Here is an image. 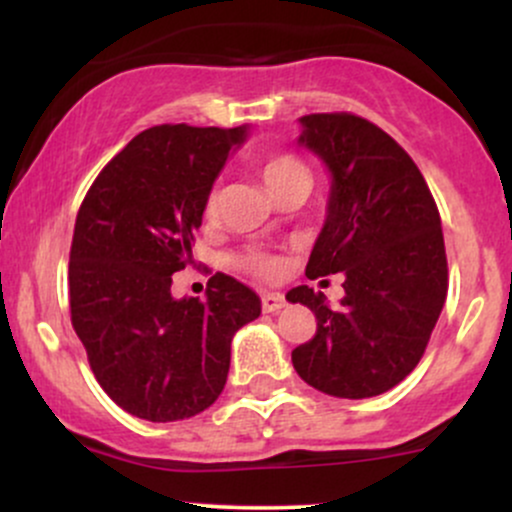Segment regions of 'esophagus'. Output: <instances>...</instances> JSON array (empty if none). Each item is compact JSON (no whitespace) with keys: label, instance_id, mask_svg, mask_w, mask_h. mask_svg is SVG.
<instances>
[{"label":"esophagus","instance_id":"1","mask_svg":"<svg viewBox=\"0 0 512 512\" xmlns=\"http://www.w3.org/2000/svg\"><path fill=\"white\" fill-rule=\"evenodd\" d=\"M281 308H284V296H279V293H264L262 296L264 313H279Z\"/></svg>","mask_w":512,"mask_h":512}]
</instances>
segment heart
Instances as JSON below:
<instances>
[{
	"label": "heart",
	"instance_id": "b5f03b06",
	"mask_svg": "<svg viewBox=\"0 0 512 512\" xmlns=\"http://www.w3.org/2000/svg\"><path fill=\"white\" fill-rule=\"evenodd\" d=\"M260 170H262V178H264V182H267V187L272 195L293 180H305V178L310 180L308 166H305L301 158H296L293 154H286V151H276V154L264 156ZM216 209H219V195H216V192H211L207 199V216H214ZM238 264L243 269H248L250 274L262 276V279H274L281 269L279 262H276L274 257L264 255V252H245V255L238 260Z\"/></svg>",
	"mask_w": 512,
	"mask_h": 512
}]
</instances>
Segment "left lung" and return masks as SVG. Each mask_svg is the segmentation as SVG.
I'll list each match as a JSON object with an SVG mask.
<instances>
[{
  "label": "left lung",
  "mask_w": 512,
  "mask_h": 512,
  "mask_svg": "<svg viewBox=\"0 0 512 512\" xmlns=\"http://www.w3.org/2000/svg\"><path fill=\"white\" fill-rule=\"evenodd\" d=\"M298 144L332 173L327 219L305 274L344 276L342 308L296 286L286 301L308 305L317 330L296 346L293 368L332 397L383 395L416 368L448 296L440 214L407 151L351 113L301 117Z\"/></svg>",
  "instance_id": "1"
}]
</instances>
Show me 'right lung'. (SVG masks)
<instances>
[{
    "label": "right lung",
    "mask_w": 512,
    "mask_h": 512,
    "mask_svg": "<svg viewBox=\"0 0 512 512\" xmlns=\"http://www.w3.org/2000/svg\"><path fill=\"white\" fill-rule=\"evenodd\" d=\"M245 127L144 129L88 187L69 250V310L93 375L117 407L180 421L221 395L231 339L260 317L257 293L216 272L207 301L170 296L192 262L216 175Z\"/></svg>",
    "instance_id": "right-lung-1"
}]
</instances>
